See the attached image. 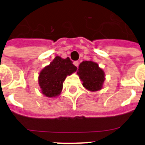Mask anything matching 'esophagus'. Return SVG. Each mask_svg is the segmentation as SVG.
I'll use <instances>...</instances> for the list:
<instances>
[{
    "label": "esophagus",
    "mask_w": 145,
    "mask_h": 145,
    "mask_svg": "<svg viewBox=\"0 0 145 145\" xmlns=\"http://www.w3.org/2000/svg\"><path fill=\"white\" fill-rule=\"evenodd\" d=\"M74 63V65H75V66L77 67H78V65H79V61H75L73 62Z\"/></svg>",
    "instance_id": "obj_1"
}]
</instances>
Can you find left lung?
<instances>
[{
  "mask_svg": "<svg viewBox=\"0 0 145 145\" xmlns=\"http://www.w3.org/2000/svg\"><path fill=\"white\" fill-rule=\"evenodd\" d=\"M78 75L83 81V86L91 91L100 90L105 81V72L97 63L84 61L80 64Z\"/></svg>",
  "mask_w": 145,
  "mask_h": 145,
  "instance_id": "8db88e82",
  "label": "left lung"
}]
</instances>
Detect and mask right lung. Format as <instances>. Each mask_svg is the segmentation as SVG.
<instances>
[{"mask_svg":"<svg viewBox=\"0 0 145 145\" xmlns=\"http://www.w3.org/2000/svg\"><path fill=\"white\" fill-rule=\"evenodd\" d=\"M76 70L77 67L69 57L61 59L56 57L49 65L40 72L38 81L42 93L48 97L58 96L62 90L66 77Z\"/></svg>","mask_w":145,"mask_h":145,"instance_id":"obj_1","label":"right lung"}]
</instances>
